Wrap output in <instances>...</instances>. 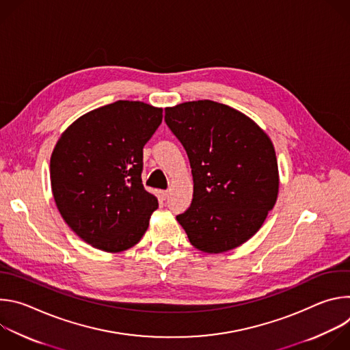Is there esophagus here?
<instances>
[{
	"mask_svg": "<svg viewBox=\"0 0 350 350\" xmlns=\"http://www.w3.org/2000/svg\"><path fill=\"white\" fill-rule=\"evenodd\" d=\"M159 196L165 201V199L169 196V191H159Z\"/></svg>",
	"mask_w": 350,
	"mask_h": 350,
	"instance_id": "34e87169",
	"label": "esophagus"
}]
</instances>
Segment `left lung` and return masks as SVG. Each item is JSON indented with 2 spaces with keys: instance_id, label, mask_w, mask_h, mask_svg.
<instances>
[{
  "instance_id": "1",
  "label": "left lung",
  "mask_w": 350,
  "mask_h": 350,
  "mask_svg": "<svg viewBox=\"0 0 350 350\" xmlns=\"http://www.w3.org/2000/svg\"><path fill=\"white\" fill-rule=\"evenodd\" d=\"M189 159L193 195L176 219L202 252L221 254L254 237L274 208L278 166L269 135L243 113L209 99L165 109Z\"/></svg>"
}]
</instances>
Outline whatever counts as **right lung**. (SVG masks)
Listing matches in <instances>:
<instances>
[{"instance_id": "1", "label": "right lung", "mask_w": 350, "mask_h": 350, "mask_svg": "<svg viewBox=\"0 0 350 350\" xmlns=\"http://www.w3.org/2000/svg\"><path fill=\"white\" fill-rule=\"evenodd\" d=\"M162 108L116 101L73 122L49 165L58 211L87 243L122 252L145 234L158 199L141 180L142 148L162 123Z\"/></svg>"}]
</instances>
